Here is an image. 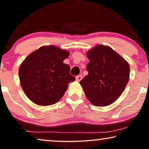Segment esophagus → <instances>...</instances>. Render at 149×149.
<instances>
[{
  "instance_id": "1",
  "label": "esophagus",
  "mask_w": 149,
  "mask_h": 149,
  "mask_svg": "<svg viewBox=\"0 0 149 149\" xmlns=\"http://www.w3.org/2000/svg\"><path fill=\"white\" fill-rule=\"evenodd\" d=\"M81 79H82V76L81 75H78V76L76 77V81H78V82H79Z\"/></svg>"
}]
</instances>
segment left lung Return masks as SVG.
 Returning a JSON list of instances; mask_svg holds the SVG:
<instances>
[{"mask_svg":"<svg viewBox=\"0 0 149 149\" xmlns=\"http://www.w3.org/2000/svg\"><path fill=\"white\" fill-rule=\"evenodd\" d=\"M88 74L80 81L89 101L107 107L123 92L130 79V64L109 46L97 45L87 52Z\"/></svg>","mask_w":149,"mask_h":149,"instance_id":"obj_1","label":"left lung"}]
</instances>
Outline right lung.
<instances>
[{
    "mask_svg": "<svg viewBox=\"0 0 149 149\" xmlns=\"http://www.w3.org/2000/svg\"><path fill=\"white\" fill-rule=\"evenodd\" d=\"M68 51L58 46H42L26 57L20 65L19 78L24 93L40 106L56 104L62 98L68 83L75 81L64 60Z\"/></svg>",
    "mask_w": 149,
    "mask_h": 149,
    "instance_id": "right-lung-1",
    "label": "right lung"
}]
</instances>
